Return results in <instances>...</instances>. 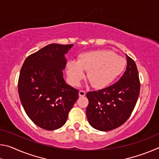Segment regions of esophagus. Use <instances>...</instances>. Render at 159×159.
Here are the masks:
<instances>
[{"label":"esophagus","instance_id":"34e87169","mask_svg":"<svg viewBox=\"0 0 159 159\" xmlns=\"http://www.w3.org/2000/svg\"><path fill=\"white\" fill-rule=\"evenodd\" d=\"M85 92L84 90H81L79 91V96L80 97H83V96H85Z\"/></svg>","mask_w":159,"mask_h":159}]
</instances>
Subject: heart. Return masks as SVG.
<instances>
[{
  "instance_id": "obj_1",
  "label": "heart",
  "mask_w": 159,
  "mask_h": 159,
  "mask_svg": "<svg viewBox=\"0 0 159 159\" xmlns=\"http://www.w3.org/2000/svg\"><path fill=\"white\" fill-rule=\"evenodd\" d=\"M126 66L124 58L110 50H102L83 53L79 60L67 63V75L70 83L77 85L85 76L94 88H102L109 85L122 74Z\"/></svg>"
}]
</instances>
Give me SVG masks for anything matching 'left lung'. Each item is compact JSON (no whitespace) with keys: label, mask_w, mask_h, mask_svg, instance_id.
<instances>
[{"label":"left lung","mask_w":159,"mask_h":159,"mask_svg":"<svg viewBox=\"0 0 159 159\" xmlns=\"http://www.w3.org/2000/svg\"><path fill=\"white\" fill-rule=\"evenodd\" d=\"M126 57V70L118 82L86 94L88 122L98 130L109 131L122 125L136 105L140 90L138 70L133 59Z\"/></svg>","instance_id":"left-lung-1"}]
</instances>
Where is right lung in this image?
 <instances>
[{
    "label": "right lung",
    "mask_w": 159,
    "mask_h": 159,
    "mask_svg": "<svg viewBox=\"0 0 159 159\" xmlns=\"http://www.w3.org/2000/svg\"><path fill=\"white\" fill-rule=\"evenodd\" d=\"M73 45H48L28 56L21 68V103L29 118L45 130L63 126L79 98V90L66 84L62 72L66 64L64 55Z\"/></svg>",
    "instance_id": "add662e5"
}]
</instances>
